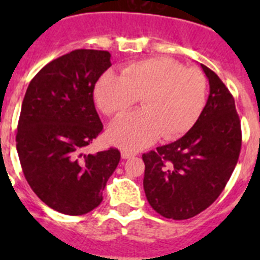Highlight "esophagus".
I'll return each instance as SVG.
<instances>
[{"instance_id": "obj_1", "label": "esophagus", "mask_w": 260, "mask_h": 260, "mask_svg": "<svg viewBox=\"0 0 260 260\" xmlns=\"http://www.w3.org/2000/svg\"><path fill=\"white\" fill-rule=\"evenodd\" d=\"M121 156H122V158H130V157H133V156H135V153L130 152V151L122 150L121 151Z\"/></svg>"}]
</instances>
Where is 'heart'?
<instances>
[{
	"label": "heart",
	"instance_id": "b5f03b06",
	"mask_svg": "<svg viewBox=\"0 0 260 260\" xmlns=\"http://www.w3.org/2000/svg\"><path fill=\"white\" fill-rule=\"evenodd\" d=\"M206 93L201 70L168 57L130 63L121 77L107 74L95 87L98 107L107 116L122 113L142 100L143 109L117 118L108 132L109 141L126 151L142 150L160 135L176 139L189 132L203 110Z\"/></svg>",
	"mask_w": 260,
	"mask_h": 260
}]
</instances>
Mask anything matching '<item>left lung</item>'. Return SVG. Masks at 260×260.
<instances>
[{
	"label": "left lung",
	"instance_id": "obj_1",
	"mask_svg": "<svg viewBox=\"0 0 260 260\" xmlns=\"http://www.w3.org/2000/svg\"><path fill=\"white\" fill-rule=\"evenodd\" d=\"M201 66L210 82V96L198 121L178 141L142 156L147 201L167 219H190L210 207L228 183L241 152V121L233 96L211 69Z\"/></svg>",
	"mask_w": 260,
	"mask_h": 260
}]
</instances>
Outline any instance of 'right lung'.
I'll return each mask as SVG.
<instances>
[{"instance_id": "right-lung-1", "label": "right lung", "mask_w": 260, "mask_h": 260, "mask_svg": "<svg viewBox=\"0 0 260 260\" xmlns=\"http://www.w3.org/2000/svg\"><path fill=\"white\" fill-rule=\"evenodd\" d=\"M110 66L107 50H73L41 69L23 99L17 132L23 174L57 212L78 216L98 207L121 158L117 148L83 153L103 132L93 89Z\"/></svg>"}]
</instances>
